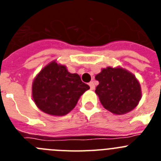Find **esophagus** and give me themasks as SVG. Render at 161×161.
Returning a JSON list of instances; mask_svg holds the SVG:
<instances>
[{"instance_id":"obj_1","label":"esophagus","mask_w":161,"mask_h":161,"mask_svg":"<svg viewBox=\"0 0 161 161\" xmlns=\"http://www.w3.org/2000/svg\"><path fill=\"white\" fill-rule=\"evenodd\" d=\"M89 87H90V89H92V90H93V89H95V85H94V84H93V81L89 82Z\"/></svg>"}]
</instances>
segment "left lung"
<instances>
[{
  "label": "left lung",
  "mask_w": 161,
  "mask_h": 161,
  "mask_svg": "<svg viewBox=\"0 0 161 161\" xmlns=\"http://www.w3.org/2000/svg\"><path fill=\"white\" fill-rule=\"evenodd\" d=\"M95 79L99 82L95 93L104 108L111 113H128L137 106L141 99L139 80L131 72L123 68H103Z\"/></svg>",
  "instance_id": "1"
}]
</instances>
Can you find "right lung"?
<instances>
[{
	"label": "right lung",
	"instance_id": "obj_1",
	"mask_svg": "<svg viewBox=\"0 0 161 161\" xmlns=\"http://www.w3.org/2000/svg\"><path fill=\"white\" fill-rule=\"evenodd\" d=\"M89 86L76 73L55 60L44 67L32 84L35 105L44 113L54 116L67 114L76 106L80 97Z\"/></svg>",
	"mask_w": 161,
	"mask_h": 161
}]
</instances>
